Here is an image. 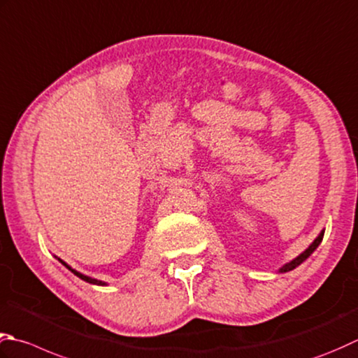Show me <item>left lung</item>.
<instances>
[{"label":"left lung","mask_w":358,"mask_h":358,"mask_svg":"<svg viewBox=\"0 0 358 358\" xmlns=\"http://www.w3.org/2000/svg\"><path fill=\"white\" fill-rule=\"evenodd\" d=\"M323 237H324V229H321V233L317 236V239H315L309 247H307L303 253H301L299 256H296L295 259H293V261H290V262H287V264H284L281 268H279L278 271L279 273H287V271H292V270H295L296 267H299L301 264H303L307 257H309L315 250L318 248V245L321 243V241H323Z\"/></svg>","instance_id":"8db88e82"}]
</instances>
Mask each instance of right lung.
Here are the masks:
<instances>
[{"label":"right lung","instance_id":"add662e5","mask_svg":"<svg viewBox=\"0 0 358 358\" xmlns=\"http://www.w3.org/2000/svg\"><path fill=\"white\" fill-rule=\"evenodd\" d=\"M57 261L62 264V265H65V267L71 271V273H74V275L77 276V278H80L82 281H85V282H88V284H94V285H107V282H103V281H99V279H94V278H90V276H87V275H83V273H80V271H77V270H74L73 267H69V265L66 264V262H63L60 257H57Z\"/></svg>","mask_w":358,"mask_h":358}]
</instances>
